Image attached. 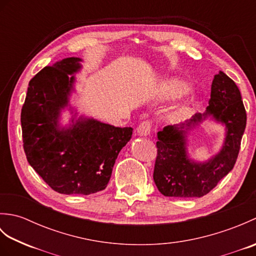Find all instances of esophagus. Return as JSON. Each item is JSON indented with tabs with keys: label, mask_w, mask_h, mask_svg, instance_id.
<instances>
[{
	"label": "esophagus",
	"mask_w": 256,
	"mask_h": 256,
	"mask_svg": "<svg viewBox=\"0 0 256 256\" xmlns=\"http://www.w3.org/2000/svg\"><path fill=\"white\" fill-rule=\"evenodd\" d=\"M150 128H152V123L148 121L142 122L138 128V134L140 136H148L150 133Z\"/></svg>",
	"instance_id": "34e87169"
}]
</instances>
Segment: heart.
Returning <instances> with one entry per match:
<instances>
[{"instance_id": "obj_1", "label": "heart", "mask_w": 256, "mask_h": 256, "mask_svg": "<svg viewBox=\"0 0 256 256\" xmlns=\"http://www.w3.org/2000/svg\"><path fill=\"white\" fill-rule=\"evenodd\" d=\"M187 82L179 78H167L162 80L156 88V92L162 99L175 100L184 96L189 91Z\"/></svg>"}]
</instances>
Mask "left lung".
I'll return each mask as SVG.
<instances>
[{"mask_svg":"<svg viewBox=\"0 0 256 256\" xmlns=\"http://www.w3.org/2000/svg\"><path fill=\"white\" fill-rule=\"evenodd\" d=\"M206 120L221 124L225 138L218 154L200 162L192 159L188 148L193 131ZM246 125V112L236 82L219 72L211 84L206 111L179 125H168L157 133L154 182L166 197L200 198L214 189L234 166Z\"/></svg>","mask_w":256,"mask_h":256,"instance_id":"left-lung-1","label":"left lung"}]
</instances>
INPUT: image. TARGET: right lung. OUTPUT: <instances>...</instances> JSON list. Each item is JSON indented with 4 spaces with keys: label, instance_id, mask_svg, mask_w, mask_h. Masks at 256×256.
Returning a JSON list of instances; mask_svg holds the SVG:
<instances>
[{
    "label": "right lung",
    "instance_id": "1",
    "mask_svg": "<svg viewBox=\"0 0 256 256\" xmlns=\"http://www.w3.org/2000/svg\"><path fill=\"white\" fill-rule=\"evenodd\" d=\"M82 59L64 58L45 67L28 84L20 123L26 158L46 184L64 194H91L106 189L132 128H116L79 116L70 103ZM69 110L67 124L62 113Z\"/></svg>",
    "mask_w": 256,
    "mask_h": 256
}]
</instances>
